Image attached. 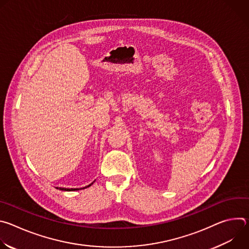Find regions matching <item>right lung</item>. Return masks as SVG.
I'll list each match as a JSON object with an SVG mask.
<instances>
[{"label": "right lung", "mask_w": 249, "mask_h": 249, "mask_svg": "<svg viewBox=\"0 0 249 249\" xmlns=\"http://www.w3.org/2000/svg\"><path fill=\"white\" fill-rule=\"evenodd\" d=\"M94 182V181H93ZM93 182L92 183H90V184H89L88 186H86V187H83V188H64V187H56L57 189H59V190H62V191H77V190H81V189H85V188H88V187H89V186H91L92 184H93Z\"/></svg>", "instance_id": "obj_1"}]
</instances>
